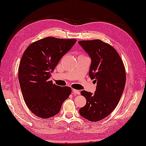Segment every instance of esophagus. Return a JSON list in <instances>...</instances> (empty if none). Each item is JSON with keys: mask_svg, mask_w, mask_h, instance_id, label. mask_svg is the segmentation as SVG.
Instances as JSON below:
<instances>
[{"mask_svg": "<svg viewBox=\"0 0 146 146\" xmlns=\"http://www.w3.org/2000/svg\"><path fill=\"white\" fill-rule=\"evenodd\" d=\"M72 92H73V93L74 94H77V95H79L80 94V91L79 90H76V89H72Z\"/></svg>", "mask_w": 146, "mask_h": 146, "instance_id": "34e87169", "label": "esophagus"}]
</instances>
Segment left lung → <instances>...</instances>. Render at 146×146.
Listing matches in <instances>:
<instances>
[{"label":"left lung","instance_id":"obj_1","mask_svg":"<svg viewBox=\"0 0 146 146\" xmlns=\"http://www.w3.org/2000/svg\"><path fill=\"white\" fill-rule=\"evenodd\" d=\"M79 44L91 58L89 76L97 84L93 94L81 91L87 103L79 113L90 121H98L108 116L118 105L125 87V68L118 52L110 44L100 40L80 41Z\"/></svg>","mask_w":146,"mask_h":146}]
</instances>
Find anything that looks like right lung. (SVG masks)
I'll return each instance as SVG.
<instances>
[{"mask_svg": "<svg viewBox=\"0 0 146 146\" xmlns=\"http://www.w3.org/2000/svg\"><path fill=\"white\" fill-rule=\"evenodd\" d=\"M76 41L46 37L32 42L23 52L19 67L21 90L28 108L40 118L58 114L71 94L70 87H59L49 79L60 59Z\"/></svg>", "mask_w": 146, "mask_h": 146, "instance_id": "add662e5", "label": "right lung"}]
</instances>
